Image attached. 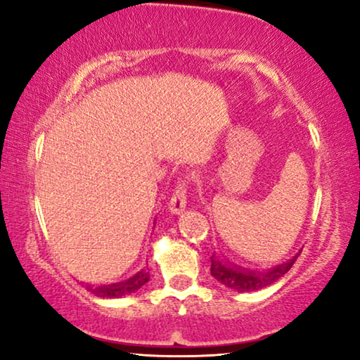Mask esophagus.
Masks as SVG:
<instances>
[{"label": "esophagus", "mask_w": 360, "mask_h": 360, "mask_svg": "<svg viewBox=\"0 0 360 360\" xmlns=\"http://www.w3.org/2000/svg\"><path fill=\"white\" fill-rule=\"evenodd\" d=\"M186 196H188V179H184L176 184L174 195H172V198H170L169 208L172 213L174 214L184 213L186 208Z\"/></svg>", "instance_id": "obj_1"}]
</instances>
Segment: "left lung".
I'll return each instance as SVG.
<instances>
[{"label": "left lung", "instance_id": "left-lung-1", "mask_svg": "<svg viewBox=\"0 0 360 360\" xmlns=\"http://www.w3.org/2000/svg\"><path fill=\"white\" fill-rule=\"evenodd\" d=\"M297 257L298 254L295 255L292 260H288L287 264L277 265V267L267 270V272H252V270L236 267V265H231L228 262H224L221 257L213 255V257H211V275H213L219 283L236 290V292H254V290L267 287V285L274 283L275 280L283 277V275L292 269V265L295 264Z\"/></svg>", "mask_w": 360, "mask_h": 360}]
</instances>
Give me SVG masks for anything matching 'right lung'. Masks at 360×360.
I'll list each match as a JSON object with an SVG mask.
<instances>
[{
    "label": "right lung",
    "instance_id": "add662e5",
    "mask_svg": "<svg viewBox=\"0 0 360 360\" xmlns=\"http://www.w3.org/2000/svg\"><path fill=\"white\" fill-rule=\"evenodd\" d=\"M149 272H146V270H141L139 274H136L134 277L126 280V282H120V283H112V285H108V287H98L93 290L90 287L91 292H95L98 297L101 298H120V297H124V295H129L132 292H136V290H139L142 285H146L149 282Z\"/></svg>",
    "mask_w": 360,
    "mask_h": 360
}]
</instances>
